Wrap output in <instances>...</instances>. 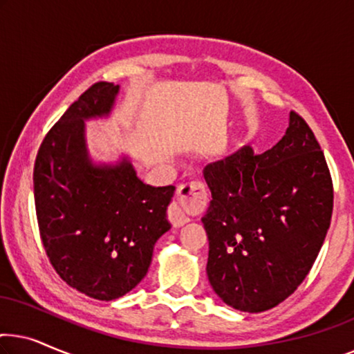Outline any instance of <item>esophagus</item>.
Instances as JSON below:
<instances>
[{
	"instance_id": "34e87169",
	"label": "esophagus",
	"mask_w": 354,
	"mask_h": 354,
	"mask_svg": "<svg viewBox=\"0 0 354 354\" xmlns=\"http://www.w3.org/2000/svg\"><path fill=\"white\" fill-rule=\"evenodd\" d=\"M178 201L169 207V221L174 227H182L190 222V216L198 214L206 206V190L200 182H192L180 185L177 190Z\"/></svg>"
}]
</instances>
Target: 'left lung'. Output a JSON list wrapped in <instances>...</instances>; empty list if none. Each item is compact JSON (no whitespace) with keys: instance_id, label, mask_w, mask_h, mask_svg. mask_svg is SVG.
I'll return each mask as SVG.
<instances>
[{"instance_id":"8db88e82","label":"left lung","mask_w":354,"mask_h":354,"mask_svg":"<svg viewBox=\"0 0 354 354\" xmlns=\"http://www.w3.org/2000/svg\"><path fill=\"white\" fill-rule=\"evenodd\" d=\"M203 174L212 196L201 219L212 290L239 311L277 306L311 270L330 225L332 178L313 130L292 111L275 147H245Z\"/></svg>"}]
</instances>
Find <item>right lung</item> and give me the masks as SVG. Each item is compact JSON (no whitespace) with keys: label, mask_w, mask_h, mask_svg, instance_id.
Segmentation results:
<instances>
[{"label":"right lung","mask_w":354,"mask_h":354,"mask_svg":"<svg viewBox=\"0 0 354 354\" xmlns=\"http://www.w3.org/2000/svg\"><path fill=\"white\" fill-rule=\"evenodd\" d=\"M119 85L98 82L46 133L33 167L40 236L50 263L69 287L111 301L147 275L158 239L171 229L176 187H151L127 156L95 162L85 120L109 118Z\"/></svg>","instance_id":"obj_1"}]
</instances>
